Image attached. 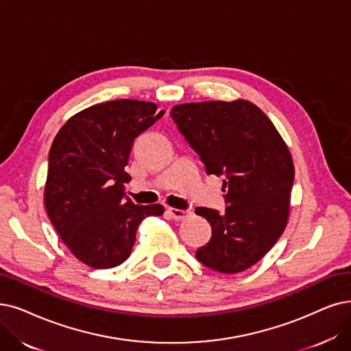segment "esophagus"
I'll use <instances>...</instances> for the list:
<instances>
[{
	"mask_svg": "<svg viewBox=\"0 0 351 351\" xmlns=\"http://www.w3.org/2000/svg\"><path fill=\"white\" fill-rule=\"evenodd\" d=\"M167 213L170 215L173 219H176V220H183V219L190 216V210H180V208L170 207V208L167 210Z\"/></svg>",
	"mask_w": 351,
	"mask_h": 351,
	"instance_id": "obj_1",
	"label": "esophagus"
}]
</instances>
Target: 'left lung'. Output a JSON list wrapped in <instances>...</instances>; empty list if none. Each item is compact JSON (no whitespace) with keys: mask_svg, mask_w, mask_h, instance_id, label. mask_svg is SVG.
<instances>
[{"mask_svg":"<svg viewBox=\"0 0 351 351\" xmlns=\"http://www.w3.org/2000/svg\"><path fill=\"white\" fill-rule=\"evenodd\" d=\"M171 118L206 173L223 176L224 213L195 208L212 226L195 258L221 274L246 271L287 228L295 174L289 149L271 119L245 99L176 105Z\"/></svg>","mask_w":351,"mask_h":351,"instance_id":"left-lung-1","label":"left lung"}]
</instances>
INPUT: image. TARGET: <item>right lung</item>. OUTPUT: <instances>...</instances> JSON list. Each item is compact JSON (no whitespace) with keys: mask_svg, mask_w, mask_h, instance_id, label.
Wrapping results in <instances>:
<instances>
[{"mask_svg":"<svg viewBox=\"0 0 351 351\" xmlns=\"http://www.w3.org/2000/svg\"><path fill=\"white\" fill-rule=\"evenodd\" d=\"M162 115L152 102L109 101L77 112L54 138L45 206L64 245L92 268L127 261L139 223L164 213L161 204H134L123 193L134 139Z\"/></svg>","mask_w":351,"mask_h":351,"instance_id":"add662e5","label":"right lung"}]
</instances>
